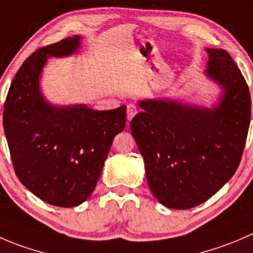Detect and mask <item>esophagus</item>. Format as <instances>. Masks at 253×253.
Instances as JSON below:
<instances>
[{"label": "esophagus", "instance_id": "34e87169", "mask_svg": "<svg viewBox=\"0 0 253 253\" xmlns=\"http://www.w3.org/2000/svg\"><path fill=\"white\" fill-rule=\"evenodd\" d=\"M137 111H138V110H137V106H134L133 104L127 105V120L131 121V120L133 119L134 115L137 114Z\"/></svg>", "mask_w": 253, "mask_h": 253}]
</instances>
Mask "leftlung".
Masks as SVG:
<instances>
[{"label": "left lung", "mask_w": 253, "mask_h": 253, "mask_svg": "<svg viewBox=\"0 0 253 253\" xmlns=\"http://www.w3.org/2000/svg\"><path fill=\"white\" fill-rule=\"evenodd\" d=\"M207 51V74L224 89L216 109L141 101L143 111L131 121L149 188L170 209H190L210 199L235 174L246 144L251 120L246 80L226 50Z\"/></svg>", "instance_id": "obj_1"}]
</instances>
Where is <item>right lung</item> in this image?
<instances>
[{"label": "right lung", "mask_w": 253, "mask_h": 253, "mask_svg": "<svg viewBox=\"0 0 253 253\" xmlns=\"http://www.w3.org/2000/svg\"><path fill=\"white\" fill-rule=\"evenodd\" d=\"M79 37L42 46L17 72L3 106V129L19 181L48 204L73 208L94 192L115 136L126 126V106L95 111L54 107L39 92L49 56L74 53Z\"/></svg>", "instance_id": "obj_1"}]
</instances>
